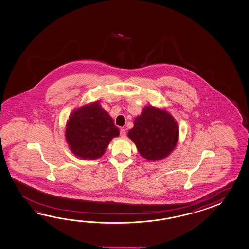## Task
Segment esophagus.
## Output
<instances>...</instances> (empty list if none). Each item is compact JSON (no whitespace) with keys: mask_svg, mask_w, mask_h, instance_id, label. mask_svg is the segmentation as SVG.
Returning <instances> with one entry per match:
<instances>
[{"mask_svg":"<svg viewBox=\"0 0 249 249\" xmlns=\"http://www.w3.org/2000/svg\"><path fill=\"white\" fill-rule=\"evenodd\" d=\"M120 136L122 138H125V136H126V131H125V129H121V131H120Z\"/></svg>","mask_w":249,"mask_h":249,"instance_id":"obj_1","label":"esophagus"}]
</instances>
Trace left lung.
<instances>
[{
	"instance_id": "1",
	"label": "left lung",
	"mask_w": 249,
	"mask_h": 249,
	"mask_svg": "<svg viewBox=\"0 0 249 249\" xmlns=\"http://www.w3.org/2000/svg\"><path fill=\"white\" fill-rule=\"evenodd\" d=\"M128 137L135 144L143 159L159 161L166 159L177 145L178 123L164 107L148 105L134 119Z\"/></svg>"
}]
</instances>
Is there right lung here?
<instances>
[{"label": "right lung", "mask_w": 249, "mask_h": 249, "mask_svg": "<svg viewBox=\"0 0 249 249\" xmlns=\"http://www.w3.org/2000/svg\"><path fill=\"white\" fill-rule=\"evenodd\" d=\"M109 114L99 101L85 103L74 109L65 127L69 149L79 159H100L106 152L112 139L119 136Z\"/></svg>", "instance_id": "right-lung-1"}]
</instances>
